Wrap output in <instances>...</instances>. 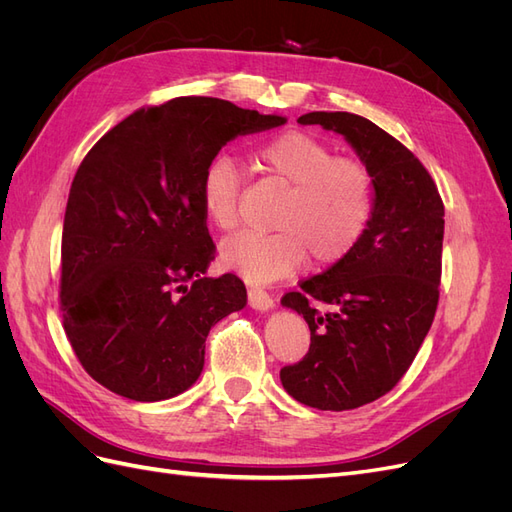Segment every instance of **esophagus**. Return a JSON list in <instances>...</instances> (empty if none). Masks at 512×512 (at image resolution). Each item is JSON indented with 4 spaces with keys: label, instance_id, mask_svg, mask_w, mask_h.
<instances>
[{
    "label": "esophagus",
    "instance_id": "obj_1",
    "mask_svg": "<svg viewBox=\"0 0 512 512\" xmlns=\"http://www.w3.org/2000/svg\"><path fill=\"white\" fill-rule=\"evenodd\" d=\"M247 299H250V305L258 312H269V309L275 307V301L269 292L260 290V288H250L247 290Z\"/></svg>",
    "mask_w": 512,
    "mask_h": 512
}]
</instances>
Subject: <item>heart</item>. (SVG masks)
I'll return each mask as SVG.
<instances>
[{
	"label": "heart",
	"mask_w": 512,
	"mask_h": 512,
	"mask_svg": "<svg viewBox=\"0 0 512 512\" xmlns=\"http://www.w3.org/2000/svg\"><path fill=\"white\" fill-rule=\"evenodd\" d=\"M265 173L286 185L275 232H239L222 241V265L247 284H269L297 271L312 254L320 267L344 260L365 235L374 213L367 168L307 132H286L256 151ZM241 175L228 156L213 158L200 177V207L220 230L237 224Z\"/></svg>",
	"instance_id": "heart-1"
}]
</instances>
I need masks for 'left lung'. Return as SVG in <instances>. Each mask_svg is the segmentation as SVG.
<instances>
[{
    "mask_svg": "<svg viewBox=\"0 0 512 512\" xmlns=\"http://www.w3.org/2000/svg\"><path fill=\"white\" fill-rule=\"evenodd\" d=\"M346 138L374 185L363 239L282 305L305 318V359L280 371L286 393L318 410H352L389 393L406 374L436 316L444 205L414 153L376 123L316 111L297 119Z\"/></svg>",
    "mask_w": 512,
    "mask_h": 512,
    "instance_id": "left-lung-1",
    "label": "left lung"
}]
</instances>
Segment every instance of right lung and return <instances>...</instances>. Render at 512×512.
<instances>
[{"label": "right lung", "instance_id": "add662e5", "mask_svg": "<svg viewBox=\"0 0 512 512\" xmlns=\"http://www.w3.org/2000/svg\"><path fill=\"white\" fill-rule=\"evenodd\" d=\"M218 98H175L108 130L72 181L61 235V316L87 374L134 401L198 380L205 339L239 312L237 275L205 277L213 241L200 177L237 136L284 126Z\"/></svg>", "mask_w": 512, "mask_h": 512}]
</instances>
